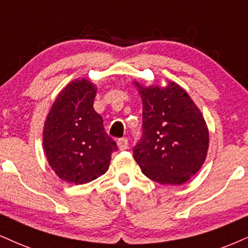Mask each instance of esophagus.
<instances>
[{
  "instance_id": "34e87169",
  "label": "esophagus",
  "mask_w": 248,
  "mask_h": 248,
  "mask_svg": "<svg viewBox=\"0 0 248 248\" xmlns=\"http://www.w3.org/2000/svg\"><path fill=\"white\" fill-rule=\"evenodd\" d=\"M117 146H118V148L121 149V151H124V149H127V147H129V141H127L126 138L118 139Z\"/></svg>"
}]
</instances>
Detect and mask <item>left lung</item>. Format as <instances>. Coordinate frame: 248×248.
Returning a JSON list of instances; mask_svg holds the SVG:
<instances>
[{
  "mask_svg": "<svg viewBox=\"0 0 248 248\" xmlns=\"http://www.w3.org/2000/svg\"><path fill=\"white\" fill-rule=\"evenodd\" d=\"M142 134L133 157L149 179L180 185L206 160L209 133L200 110L175 82L142 88Z\"/></svg>",
  "mask_w": 248,
  "mask_h": 248,
  "instance_id": "8db88e82",
  "label": "left lung"
}]
</instances>
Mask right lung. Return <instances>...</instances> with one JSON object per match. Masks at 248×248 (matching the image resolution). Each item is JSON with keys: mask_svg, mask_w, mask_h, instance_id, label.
<instances>
[{"mask_svg": "<svg viewBox=\"0 0 248 248\" xmlns=\"http://www.w3.org/2000/svg\"><path fill=\"white\" fill-rule=\"evenodd\" d=\"M96 87L86 79L61 92L47 116L44 147L51 169L61 179L86 184L108 170L117 145L107 134L93 108Z\"/></svg>", "mask_w": 248, "mask_h": 248, "instance_id": "1", "label": "right lung"}]
</instances>
